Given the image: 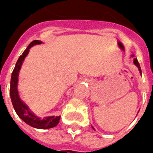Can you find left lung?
<instances>
[{
  "label": "left lung",
  "instance_id": "left-lung-1",
  "mask_svg": "<svg viewBox=\"0 0 153 153\" xmlns=\"http://www.w3.org/2000/svg\"><path fill=\"white\" fill-rule=\"evenodd\" d=\"M134 64L136 66L138 67V70H139V71H140V73L142 74V70H141V68H140V65H139V63H138L137 58H134Z\"/></svg>",
  "mask_w": 153,
  "mask_h": 153
}]
</instances>
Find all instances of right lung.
Listing matches in <instances>:
<instances>
[{
  "label": "right lung",
  "mask_w": 153,
  "mask_h": 153,
  "mask_svg": "<svg viewBox=\"0 0 153 153\" xmlns=\"http://www.w3.org/2000/svg\"><path fill=\"white\" fill-rule=\"evenodd\" d=\"M42 42L38 40H34L29 44L28 47L25 49L20 56L19 57L18 60L16 62L15 69L13 70L11 74V79H10V95L11 98L12 104L14 106L15 112L17 113L19 117L22 119L24 121L30 125L32 127H34L36 128H53L56 126L59 123L60 116H49L47 118L41 120L38 116L33 115L28 111V106L25 105V103L22 102L19 97L18 89H17V84H18V76L19 70L21 68L23 61L25 60V56L28 55L30 47H33V45L41 44Z\"/></svg>",
  "instance_id": "obj_1"
}]
</instances>
